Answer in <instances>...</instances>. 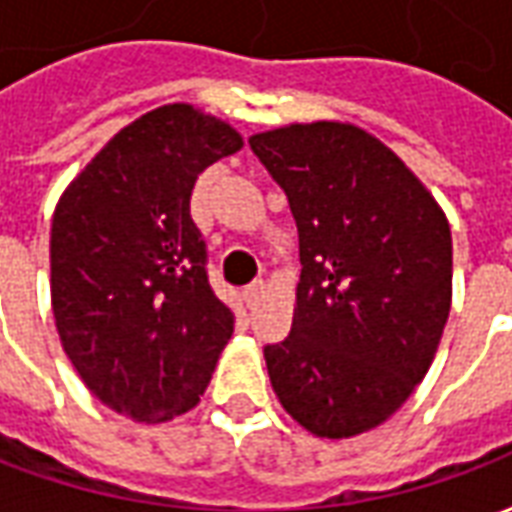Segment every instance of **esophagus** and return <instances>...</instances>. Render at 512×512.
<instances>
[{"label":"esophagus","mask_w":512,"mask_h":512,"mask_svg":"<svg viewBox=\"0 0 512 512\" xmlns=\"http://www.w3.org/2000/svg\"><path fill=\"white\" fill-rule=\"evenodd\" d=\"M263 293H266V282L263 279H255V282H249L244 288V299L249 307H255L257 301L263 299Z\"/></svg>","instance_id":"34e87169"}]
</instances>
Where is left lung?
Segmentation results:
<instances>
[{
    "instance_id": "8db88e82",
    "label": "left lung",
    "mask_w": 512,
    "mask_h": 512,
    "mask_svg": "<svg viewBox=\"0 0 512 512\" xmlns=\"http://www.w3.org/2000/svg\"><path fill=\"white\" fill-rule=\"evenodd\" d=\"M249 147L299 227L293 326L263 348L271 386L315 436L365 433L406 403L436 356L450 315V224L362 128L288 126Z\"/></svg>"
}]
</instances>
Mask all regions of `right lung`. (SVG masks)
Here are the masks:
<instances>
[{"label": "right lung", "mask_w": 512, "mask_h": 512, "mask_svg": "<svg viewBox=\"0 0 512 512\" xmlns=\"http://www.w3.org/2000/svg\"><path fill=\"white\" fill-rule=\"evenodd\" d=\"M241 136L189 104L142 115L65 189L51 222L62 348L101 403L164 422L200 403L233 334L189 211L197 175Z\"/></svg>", "instance_id": "right-lung-1"}]
</instances>
